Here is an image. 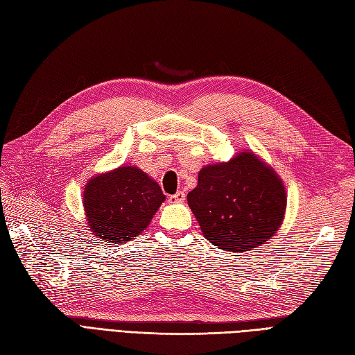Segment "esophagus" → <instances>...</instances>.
Returning <instances> with one entry per match:
<instances>
[{"instance_id":"obj_1","label":"esophagus","mask_w":355,"mask_h":355,"mask_svg":"<svg viewBox=\"0 0 355 355\" xmlns=\"http://www.w3.org/2000/svg\"><path fill=\"white\" fill-rule=\"evenodd\" d=\"M184 199H186V193L184 192H177L175 195H171L169 196V202L171 204H181V202H184Z\"/></svg>"}]
</instances>
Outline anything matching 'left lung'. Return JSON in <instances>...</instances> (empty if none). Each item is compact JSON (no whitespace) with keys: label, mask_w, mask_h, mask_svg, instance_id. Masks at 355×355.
<instances>
[{"label":"left lung","mask_w":355,"mask_h":355,"mask_svg":"<svg viewBox=\"0 0 355 355\" xmlns=\"http://www.w3.org/2000/svg\"><path fill=\"white\" fill-rule=\"evenodd\" d=\"M187 204L208 241L243 253L275 237L285 219L286 190L266 160L243 150L199 171Z\"/></svg>","instance_id":"1"}]
</instances>
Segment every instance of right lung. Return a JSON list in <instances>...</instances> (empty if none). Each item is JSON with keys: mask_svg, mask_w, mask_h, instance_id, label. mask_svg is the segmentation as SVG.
Wrapping results in <instances>:
<instances>
[{"mask_svg": "<svg viewBox=\"0 0 355 355\" xmlns=\"http://www.w3.org/2000/svg\"><path fill=\"white\" fill-rule=\"evenodd\" d=\"M165 199L148 174L138 166L121 165L89 178L83 204L94 237L118 244L141 235Z\"/></svg>", "mask_w": 355, "mask_h": 355, "instance_id": "1", "label": "right lung"}]
</instances>
